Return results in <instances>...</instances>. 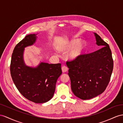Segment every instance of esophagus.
Instances as JSON below:
<instances>
[{
    "label": "esophagus",
    "instance_id": "34e87169",
    "mask_svg": "<svg viewBox=\"0 0 123 123\" xmlns=\"http://www.w3.org/2000/svg\"><path fill=\"white\" fill-rule=\"evenodd\" d=\"M68 68L67 67V66L65 65L64 64L63 65V66L62 67V71L63 72H66L67 71H68Z\"/></svg>",
    "mask_w": 123,
    "mask_h": 123
}]
</instances>
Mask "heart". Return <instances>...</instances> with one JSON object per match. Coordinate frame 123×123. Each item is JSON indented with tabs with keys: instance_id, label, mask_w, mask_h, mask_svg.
<instances>
[{
	"instance_id": "obj_1",
	"label": "heart",
	"mask_w": 123,
	"mask_h": 123,
	"mask_svg": "<svg viewBox=\"0 0 123 123\" xmlns=\"http://www.w3.org/2000/svg\"><path fill=\"white\" fill-rule=\"evenodd\" d=\"M79 40L78 39H73L71 42L67 43V45L63 46L60 48L61 50L62 51H68L71 49L72 48H74L71 51L68 53V57L70 60H74L77 59L80 55L81 53L83 52L84 49V44L83 43H80Z\"/></svg>"
}]
</instances>
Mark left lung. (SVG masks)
Returning <instances> with one entry per match:
<instances>
[{"mask_svg": "<svg viewBox=\"0 0 123 123\" xmlns=\"http://www.w3.org/2000/svg\"><path fill=\"white\" fill-rule=\"evenodd\" d=\"M94 35L97 45L102 48L67 62L72 92L82 100L93 98L105 92L113 69L109 45L97 34L94 33Z\"/></svg>", "mask_w": 123, "mask_h": 123, "instance_id": "8db88e82", "label": "left lung"}]
</instances>
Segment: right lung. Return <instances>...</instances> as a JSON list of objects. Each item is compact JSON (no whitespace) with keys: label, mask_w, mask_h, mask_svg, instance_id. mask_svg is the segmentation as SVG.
<instances>
[{"label":"right lung","mask_w":123,"mask_h":123,"mask_svg":"<svg viewBox=\"0 0 123 123\" xmlns=\"http://www.w3.org/2000/svg\"><path fill=\"white\" fill-rule=\"evenodd\" d=\"M35 34H30L15 46L12 53L10 73L19 92L25 98L36 103H43L51 99L55 84L62 74L61 64L42 62L34 68L25 64L23 54L25 47L35 42Z\"/></svg>","instance_id":"add662e5"}]
</instances>
